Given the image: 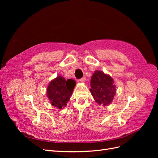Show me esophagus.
Returning a JSON list of instances; mask_svg holds the SVG:
<instances>
[{
    "instance_id": "1",
    "label": "esophagus",
    "mask_w": 158,
    "mask_h": 158,
    "mask_svg": "<svg viewBox=\"0 0 158 158\" xmlns=\"http://www.w3.org/2000/svg\"><path fill=\"white\" fill-rule=\"evenodd\" d=\"M85 81V77H83V78H82L81 79H80V82H84Z\"/></svg>"
}]
</instances>
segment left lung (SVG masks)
<instances>
[{"label":"left lung","instance_id":"obj_1","mask_svg":"<svg viewBox=\"0 0 158 158\" xmlns=\"http://www.w3.org/2000/svg\"><path fill=\"white\" fill-rule=\"evenodd\" d=\"M90 92L98 105L103 107L111 103L116 93L113 79L103 72L96 70L91 78Z\"/></svg>","mask_w":158,"mask_h":158}]
</instances>
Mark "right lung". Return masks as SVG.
<instances>
[{
  "instance_id": "obj_1",
  "label": "right lung",
  "mask_w": 158,
  "mask_h": 158,
  "mask_svg": "<svg viewBox=\"0 0 158 158\" xmlns=\"http://www.w3.org/2000/svg\"><path fill=\"white\" fill-rule=\"evenodd\" d=\"M75 85L74 80H65L60 76L51 80L47 88V95L52 106L59 109L65 107L73 94Z\"/></svg>"
}]
</instances>
